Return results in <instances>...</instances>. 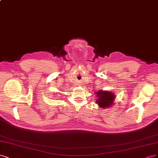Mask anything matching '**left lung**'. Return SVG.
Returning a JSON list of instances; mask_svg holds the SVG:
<instances>
[{"instance_id": "1", "label": "left lung", "mask_w": 158, "mask_h": 158, "mask_svg": "<svg viewBox=\"0 0 158 158\" xmlns=\"http://www.w3.org/2000/svg\"><path fill=\"white\" fill-rule=\"evenodd\" d=\"M97 99L96 103L98 104L100 108L106 109L111 107L114 104L115 99V95L110 91L102 90H100L97 93H96Z\"/></svg>"}]
</instances>
